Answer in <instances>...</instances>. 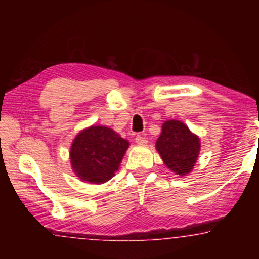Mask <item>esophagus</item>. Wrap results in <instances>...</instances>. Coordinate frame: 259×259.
Wrapping results in <instances>:
<instances>
[{"instance_id":"34e87169","label":"esophagus","mask_w":259,"mask_h":259,"mask_svg":"<svg viewBox=\"0 0 259 259\" xmlns=\"http://www.w3.org/2000/svg\"><path fill=\"white\" fill-rule=\"evenodd\" d=\"M135 141L138 142L139 145H145L147 142V139L145 138V136H142V135H136V138H135Z\"/></svg>"}]
</instances>
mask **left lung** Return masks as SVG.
I'll return each instance as SVG.
<instances>
[{
	"mask_svg": "<svg viewBox=\"0 0 259 259\" xmlns=\"http://www.w3.org/2000/svg\"><path fill=\"white\" fill-rule=\"evenodd\" d=\"M163 162L179 175L191 171L200 152V139L179 120H168L163 124L162 134L156 142Z\"/></svg>",
	"mask_w": 259,
	"mask_h": 259,
	"instance_id": "1",
	"label": "left lung"
}]
</instances>
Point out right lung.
<instances>
[{
  "instance_id": "obj_1",
  "label": "right lung",
  "mask_w": 259,
  "mask_h": 259,
  "mask_svg": "<svg viewBox=\"0 0 259 259\" xmlns=\"http://www.w3.org/2000/svg\"><path fill=\"white\" fill-rule=\"evenodd\" d=\"M129 142L106 126H90L74 139L70 162L82 181L102 184L119 168Z\"/></svg>"
}]
</instances>
